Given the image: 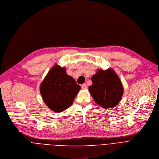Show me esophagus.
Here are the masks:
<instances>
[{"mask_svg":"<svg viewBox=\"0 0 159 159\" xmlns=\"http://www.w3.org/2000/svg\"><path fill=\"white\" fill-rule=\"evenodd\" d=\"M81 88H82V89H86L87 88V84L86 83H84V84H81Z\"/></svg>","mask_w":159,"mask_h":159,"instance_id":"esophagus-1","label":"esophagus"}]
</instances>
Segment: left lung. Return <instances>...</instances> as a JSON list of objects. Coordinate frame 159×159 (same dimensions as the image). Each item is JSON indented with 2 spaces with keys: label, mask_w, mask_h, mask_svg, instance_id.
<instances>
[{
  "label": "left lung",
  "mask_w": 159,
  "mask_h": 159,
  "mask_svg": "<svg viewBox=\"0 0 159 159\" xmlns=\"http://www.w3.org/2000/svg\"><path fill=\"white\" fill-rule=\"evenodd\" d=\"M92 85L88 90L94 102L104 108H111L120 102L123 94L122 83L111 69L98 70L91 77Z\"/></svg>",
  "instance_id": "8db88e82"
}]
</instances>
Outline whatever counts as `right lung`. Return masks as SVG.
<instances>
[{"instance_id":"obj_1","label":"right lung","mask_w":159,"mask_h":159,"mask_svg":"<svg viewBox=\"0 0 159 159\" xmlns=\"http://www.w3.org/2000/svg\"><path fill=\"white\" fill-rule=\"evenodd\" d=\"M81 89L66 68L55 65L40 86V93L46 105L55 112L63 111L73 103Z\"/></svg>"}]
</instances>
